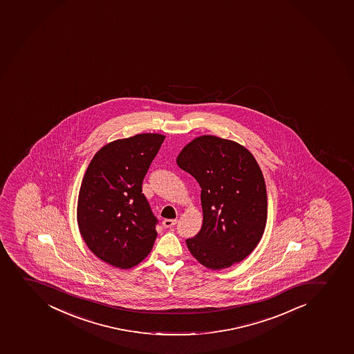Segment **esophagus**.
<instances>
[{
    "label": "esophagus",
    "mask_w": 354,
    "mask_h": 354,
    "mask_svg": "<svg viewBox=\"0 0 354 354\" xmlns=\"http://www.w3.org/2000/svg\"><path fill=\"white\" fill-rule=\"evenodd\" d=\"M176 223H178L176 219H164V221H162V225H164L165 227H171V226H174Z\"/></svg>",
    "instance_id": "esophagus-1"
}]
</instances>
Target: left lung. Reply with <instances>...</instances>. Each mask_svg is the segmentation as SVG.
<instances>
[{"mask_svg": "<svg viewBox=\"0 0 354 354\" xmlns=\"http://www.w3.org/2000/svg\"><path fill=\"white\" fill-rule=\"evenodd\" d=\"M176 164L201 187L203 224L186 241L190 253L210 270L244 260L267 221L266 185L254 157L238 142L207 135L187 144Z\"/></svg>", "mask_w": 354, "mask_h": 354, "instance_id": "obj_1", "label": "left lung"}]
</instances>
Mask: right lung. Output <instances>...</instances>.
I'll use <instances>...</instances> for the list:
<instances>
[{"instance_id": "add662e5", "label": "right lung", "mask_w": 354, "mask_h": 354, "mask_svg": "<svg viewBox=\"0 0 354 354\" xmlns=\"http://www.w3.org/2000/svg\"><path fill=\"white\" fill-rule=\"evenodd\" d=\"M164 139L140 133L113 140L97 151L84 173L77 225L89 250L111 266L131 268L153 248L158 219L142 185Z\"/></svg>"}]
</instances>
